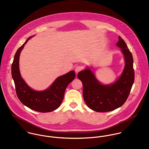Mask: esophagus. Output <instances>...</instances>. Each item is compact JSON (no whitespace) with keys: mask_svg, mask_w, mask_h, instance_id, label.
<instances>
[{"mask_svg":"<svg viewBox=\"0 0 149 149\" xmlns=\"http://www.w3.org/2000/svg\"><path fill=\"white\" fill-rule=\"evenodd\" d=\"M83 66H80V65H78V66H77L76 68H75V72L76 73H78L79 72H80V71H81L82 70H83Z\"/></svg>","mask_w":149,"mask_h":149,"instance_id":"1","label":"esophagus"}]
</instances>
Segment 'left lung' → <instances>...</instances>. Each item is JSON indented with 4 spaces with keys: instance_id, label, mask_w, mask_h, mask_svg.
Listing matches in <instances>:
<instances>
[{
    "instance_id": "1",
    "label": "left lung",
    "mask_w": 149,
    "mask_h": 149,
    "mask_svg": "<svg viewBox=\"0 0 149 149\" xmlns=\"http://www.w3.org/2000/svg\"><path fill=\"white\" fill-rule=\"evenodd\" d=\"M117 45L121 47L124 55L125 66L122 75L115 83L100 84L90 69L80 71L78 74L83 84L84 100L90 109L96 112H109L122 106L125 103L134 81L132 54L120 36Z\"/></svg>"
}]
</instances>
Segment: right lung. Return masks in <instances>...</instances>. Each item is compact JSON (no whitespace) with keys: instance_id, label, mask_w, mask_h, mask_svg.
Returning <instances> with one entry per match:
<instances>
[{"instance_id":"1","label":"right lung","mask_w":149,"mask_h":149,"mask_svg":"<svg viewBox=\"0 0 149 149\" xmlns=\"http://www.w3.org/2000/svg\"><path fill=\"white\" fill-rule=\"evenodd\" d=\"M32 37H29L17 50L12 64V76L14 80L17 96L24 105L35 111L50 112L56 110L61 105L65 90L69 83L74 79L75 73L72 70L58 77L52 85L45 91H36L31 89L20 75L19 61L22 50Z\"/></svg>"}]
</instances>
